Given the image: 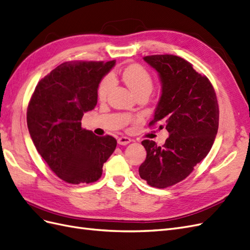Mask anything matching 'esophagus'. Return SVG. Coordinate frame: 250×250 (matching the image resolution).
<instances>
[{
  "instance_id": "esophagus-1",
  "label": "esophagus",
  "mask_w": 250,
  "mask_h": 250,
  "mask_svg": "<svg viewBox=\"0 0 250 250\" xmlns=\"http://www.w3.org/2000/svg\"><path fill=\"white\" fill-rule=\"evenodd\" d=\"M131 142V139L127 138V137H121L118 139V144L119 145H122V146H125L127 145V144H129Z\"/></svg>"
}]
</instances>
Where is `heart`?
<instances>
[{
	"label": "heart",
	"mask_w": 250,
	"mask_h": 250,
	"mask_svg": "<svg viewBox=\"0 0 250 250\" xmlns=\"http://www.w3.org/2000/svg\"><path fill=\"white\" fill-rule=\"evenodd\" d=\"M122 79L137 96L140 94L149 95L153 89L152 76L141 64H131L127 66L122 73ZM113 85H115V79L111 75H106L98 86V98L101 101L106 100Z\"/></svg>",
	"instance_id": "b5f03b06"
}]
</instances>
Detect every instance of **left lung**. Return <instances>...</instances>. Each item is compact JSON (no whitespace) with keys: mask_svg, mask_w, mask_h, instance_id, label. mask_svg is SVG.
I'll return each mask as SVG.
<instances>
[{"mask_svg":"<svg viewBox=\"0 0 250 250\" xmlns=\"http://www.w3.org/2000/svg\"><path fill=\"white\" fill-rule=\"evenodd\" d=\"M144 60L158 73L162 96L149 123H161L169 138L164 145L145 140L146 160L139 168L142 179L151 187L165 188L190 175L208 155L219 125V106L209 80L192 63L175 55H151Z\"/></svg>","mask_w":250,"mask_h":250,"instance_id":"obj_1","label":"left lung"}]
</instances>
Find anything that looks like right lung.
I'll list each match as a JSON object with an SVG mask.
<instances>
[{
    "label": "right lung",
    "mask_w": 250,
    "mask_h": 250,
    "mask_svg": "<svg viewBox=\"0 0 250 250\" xmlns=\"http://www.w3.org/2000/svg\"><path fill=\"white\" fill-rule=\"evenodd\" d=\"M116 62H66L36 85L27 109L34 146L51 170L65 183H95L117 147L110 135L83 129L84 112L95 108L102 78Z\"/></svg>",
    "instance_id": "right-lung-1"
}]
</instances>
